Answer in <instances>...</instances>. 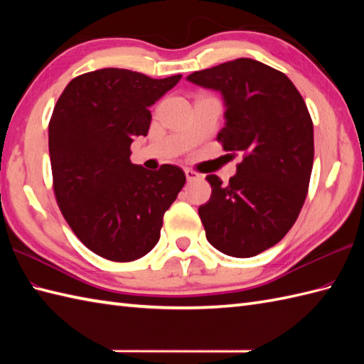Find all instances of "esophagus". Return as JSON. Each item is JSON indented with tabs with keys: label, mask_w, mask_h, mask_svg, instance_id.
I'll list each match as a JSON object with an SVG mask.
<instances>
[{
	"label": "esophagus",
	"mask_w": 364,
	"mask_h": 364,
	"mask_svg": "<svg viewBox=\"0 0 364 364\" xmlns=\"http://www.w3.org/2000/svg\"><path fill=\"white\" fill-rule=\"evenodd\" d=\"M184 173H186V178H188V181H194V180H197V178L200 176L197 172H194V170L192 168H184Z\"/></svg>",
	"instance_id": "obj_1"
}]
</instances>
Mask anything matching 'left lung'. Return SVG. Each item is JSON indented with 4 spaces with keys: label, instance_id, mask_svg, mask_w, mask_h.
<instances>
[{
    "label": "left lung",
    "instance_id": "left-lung-1",
    "mask_svg": "<svg viewBox=\"0 0 364 364\" xmlns=\"http://www.w3.org/2000/svg\"><path fill=\"white\" fill-rule=\"evenodd\" d=\"M188 81L220 92L225 127L218 141L242 153L227 186L206 176L211 197L198 208L206 239L228 257H255L282 241L304 206L314 158L310 112L288 76L255 59L194 72Z\"/></svg>",
    "mask_w": 364,
    "mask_h": 364
}]
</instances>
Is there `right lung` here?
<instances>
[{
  "instance_id": "obj_1",
  "label": "right lung",
  "mask_w": 364,
  "mask_h": 364,
  "mask_svg": "<svg viewBox=\"0 0 364 364\" xmlns=\"http://www.w3.org/2000/svg\"><path fill=\"white\" fill-rule=\"evenodd\" d=\"M180 80L102 68L76 76L54 106L48 127L54 196L73 233L106 259L127 262L149 253L186 183L180 167L146 170L129 159L133 139L149 133L150 106Z\"/></svg>"
}]
</instances>
